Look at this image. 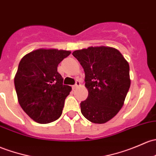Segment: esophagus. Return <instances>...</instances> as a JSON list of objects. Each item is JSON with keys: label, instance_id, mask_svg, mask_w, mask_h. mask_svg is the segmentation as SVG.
<instances>
[{"label": "esophagus", "instance_id": "esophagus-1", "mask_svg": "<svg viewBox=\"0 0 156 156\" xmlns=\"http://www.w3.org/2000/svg\"><path fill=\"white\" fill-rule=\"evenodd\" d=\"M80 85H81V83H80V81H78V80H77V81H75V85H74V87H77L80 86Z\"/></svg>", "mask_w": 156, "mask_h": 156}]
</instances>
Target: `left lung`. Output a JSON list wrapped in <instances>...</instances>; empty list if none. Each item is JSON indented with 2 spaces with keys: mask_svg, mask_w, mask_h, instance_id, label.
I'll return each mask as SVG.
<instances>
[{
  "mask_svg": "<svg viewBox=\"0 0 156 156\" xmlns=\"http://www.w3.org/2000/svg\"><path fill=\"white\" fill-rule=\"evenodd\" d=\"M73 55L82 66L88 96L81 101V114L93 123H105L123 105L130 87L129 65L122 54L111 47H89Z\"/></svg>",
  "mask_w": 156,
  "mask_h": 156,
  "instance_id": "1",
  "label": "left lung"
}]
</instances>
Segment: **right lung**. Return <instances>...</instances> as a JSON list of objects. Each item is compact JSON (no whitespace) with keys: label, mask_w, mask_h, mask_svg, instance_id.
I'll list each match as a JSON object with an SVG mask.
<instances>
[{"label":"right lung","mask_w":156,"mask_h":156,"mask_svg":"<svg viewBox=\"0 0 156 156\" xmlns=\"http://www.w3.org/2000/svg\"><path fill=\"white\" fill-rule=\"evenodd\" d=\"M70 54L69 51L38 49L19 63L14 79L19 105L38 123H49L61 116L72 88L63 83L57 66Z\"/></svg>","instance_id":"1"}]
</instances>
